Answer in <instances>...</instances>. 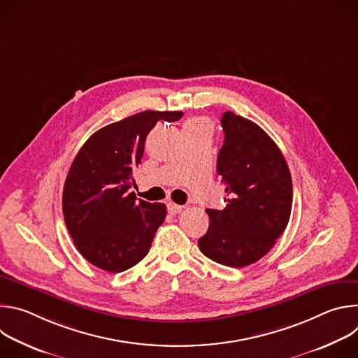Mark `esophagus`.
<instances>
[{
    "label": "esophagus",
    "mask_w": 358,
    "mask_h": 358,
    "mask_svg": "<svg viewBox=\"0 0 358 358\" xmlns=\"http://www.w3.org/2000/svg\"><path fill=\"white\" fill-rule=\"evenodd\" d=\"M182 206H178V203H174V202H169L167 203V210L171 215H176V214H180L182 211Z\"/></svg>",
    "instance_id": "esophagus-1"
}]
</instances>
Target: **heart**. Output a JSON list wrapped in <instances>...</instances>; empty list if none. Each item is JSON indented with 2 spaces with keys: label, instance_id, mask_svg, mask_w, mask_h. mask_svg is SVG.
<instances>
[{
  "label": "heart",
  "instance_id": "obj_1",
  "mask_svg": "<svg viewBox=\"0 0 358 358\" xmlns=\"http://www.w3.org/2000/svg\"><path fill=\"white\" fill-rule=\"evenodd\" d=\"M185 126H194V127H208L207 123L201 120V119H194V120H189L185 123Z\"/></svg>",
  "mask_w": 358,
  "mask_h": 358
}]
</instances>
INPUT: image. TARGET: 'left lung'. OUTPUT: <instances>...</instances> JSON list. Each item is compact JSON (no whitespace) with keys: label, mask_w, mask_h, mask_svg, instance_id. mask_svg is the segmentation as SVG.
Returning a JSON list of instances; mask_svg holds the SVG:
<instances>
[{"label":"left lung","mask_w":358,"mask_h":358,"mask_svg":"<svg viewBox=\"0 0 358 358\" xmlns=\"http://www.w3.org/2000/svg\"><path fill=\"white\" fill-rule=\"evenodd\" d=\"M221 124L217 173L228 203L222 211L207 210L210 227L198 246L217 264L243 268L265 257L286 229L292 177L282 151L257 123L225 112Z\"/></svg>","instance_id":"left-lung-1"}]
</instances>
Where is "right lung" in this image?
<instances>
[{
    "label": "right lung",
    "mask_w": 358,
    "mask_h": 358,
    "mask_svg": "<svg viewBox=\"0 0 358 358\" xmlns=\"http://www.w3.org/2000/svg\"><path fill=\"white\" fill-rule=\"evenodd\" d=\"M181 117L182 112L145 110L101 127L79 150L65 181L62 210L76 249L92 265L117 273L148 253L167 210L129 192L133 170L156 123Z\"/></svg>",
    "instance_id": "1"
}]
</instances>
